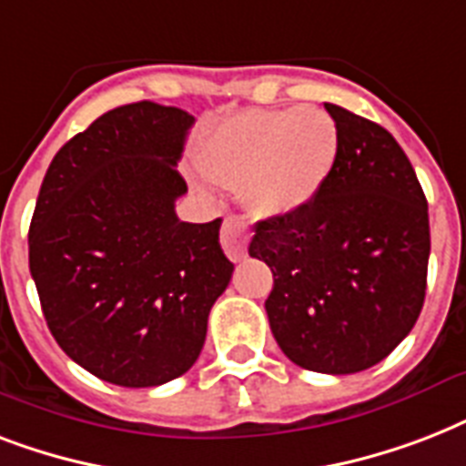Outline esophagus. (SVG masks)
I'll return each mask as SVG.
<instances>
[{
	"label": "esophagus",
	"instance_id": "obj_1",
	"mask_svg": "<svg viewBox=\"0 0 466 466\" xmlns=\"http://www.w3.org/2000/svg\"><path fill=\"white\" fill-rule=\"evenodd\" d=\"M248 227L244 219L239 218H227L225 225H222V248L225 254L232 258V261H241L247 256L248 247Z\"/></svg>",
	"mask_w": 466,
	"mask_h": 466
}]
</instances>
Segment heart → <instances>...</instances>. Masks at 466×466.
Masks as SVG:
<instances>
[{
    "label": "heart",
    "instance_id": "obj_1",
    "mask_svg": "<svg viewBox=\"0 0 466 466\" xmlns=\"http://www.w3.org/2000/svg\"><path fill=\"white\" fill-rule=\"evenodd\" d=\"M339 126L317 106L248 108L219 120L198 152V168L266 218L302 210L324 188L339 157Z\"/></svg>",
    "mask_w": 466,
    "mask_h": 466
}]
</instances>
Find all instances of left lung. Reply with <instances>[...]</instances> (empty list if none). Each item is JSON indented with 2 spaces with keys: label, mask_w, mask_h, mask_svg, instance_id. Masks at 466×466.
Masks as SVG:
<instances>
[{
  "label": "left lung",
  "mask_w": 466,
  "mask_h": 466,
  "mask_svg": "<svg viewBox=\"0 0 466 466\" xmlns=\"http://www.w3.org/2000/svg\"><path fill=\"white\" fill-rule=\"evenodd\" d=\"M340 145L302 210L256 225L248 256L268 263L270 331L295 365L353 375L384 360L426 299L431 227L411 161L382 126L326 104Z\"/></svg>",
  "instance_id": "1"
}]
</instances>
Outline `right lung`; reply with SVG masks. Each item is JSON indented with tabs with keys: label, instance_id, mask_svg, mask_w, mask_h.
<instances>
[{
	"label": "right lung",
	"instance_id": "right-lung-1",
	"mask_svg": "<svg viewBox=\"0 0 466 466\" xmlns=\"http://www.w3.org/2000/svg\"><path fill=\"white\" fill-rule=\"evenodd\" d=\"M193 116L120 106L55 155L28 229L47 329L104 382L157 387L193 368L208 314L232 280L219 225L181 222L176 198Z\"/></svg>",
	"mask_w": 466,
	"mask_h": 466
}]
</instances>
